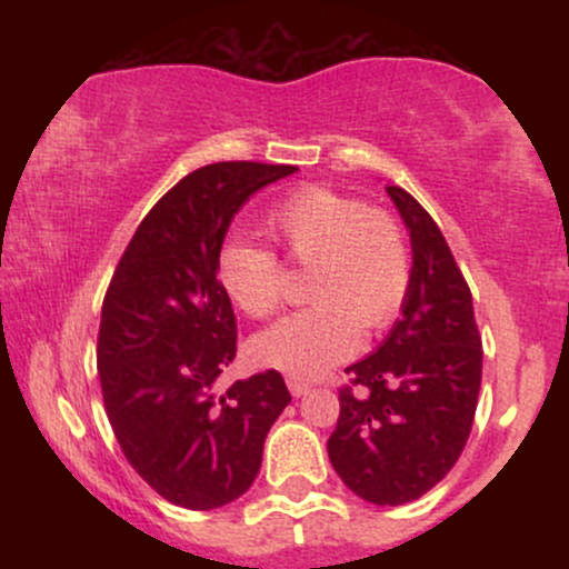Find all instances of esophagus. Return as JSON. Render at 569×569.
<instances>
[{
	"label": "esophagus",
	"instance_id": "esophagus-1",
	"mask_svg": "<svg viewBox=\"0 0 569 569\" xmlns=\"http://www.w3.org/2000/svg\"><path fill=\"white\" fill-rule=\"evenodd\" d=\"M286 385H289V390H291V396L293 398H299V396H305L307 390L312 388L310 382H305V380H299V377H293V375H289L286 377Z\"/></svg>",
	"mask_w": 569,
	"mask_h": 569
}]
</instances>
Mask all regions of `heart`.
Listing matches in <instances>:
<instances>
[{
    "instance_id": "heart-1",
    "label": "heart",
    "mask_w": 569,
    "mask_h": 569,
    "mask_svg": "<svg viewBox=\"0 0 569 569\" xmlns=\"http://www.w3.org/2000/svg\"><path fill=\"white\" fill-rule=\"evenodd\" d=\"M267 232L286 259L310 267V307L253 339L267 367L293 377H321L358 348V326L380 331L393 323L411 289L407 232L388 211L326 187L291 192L267 213ZM217 278L248 318H272L283 305V272L267 246L227 240L217 253Z\"/></svg>"
}]
</instances>
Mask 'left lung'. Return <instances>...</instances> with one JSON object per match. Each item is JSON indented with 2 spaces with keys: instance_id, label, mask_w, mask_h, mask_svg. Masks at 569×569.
<instances>
[{
  "instance_id": "left-lung-1",
  "label": "left lung",
  "mask_w": 569,
  "mask_h": 569,
  "mask_svg": "<svg viewBox=\"0 0 569 569\" xmlns=\"http://www.w3.org/2000/svg\"><path fill=\"white\" fill-rule=\"evenodd\" d=\"M411 240V289L377 352L345 371L329 460L375 506H403L433 489L471 436L481 388L473 299L430 213L388 187Z\"/></svg>"
}]
</instances>
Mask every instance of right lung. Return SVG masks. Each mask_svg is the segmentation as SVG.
Here are the masks:
<instances>
[{"instance_id": "right-lung-1", "label": "right lung", "mask_w": 569, "mask_h": 569, "mask_svg": "<svg viewBox=\"0 0 569 569\" xmlns=\"http://www.w3.org/2000/svg\"><path fill=\"white\" fill-rule=\"evenodd\" d=\"M293 171L238 160L184 176L143 217L103 297L96 361L117 443L160 498L189 511L253 485L267 430L291 401L276 369L221 380L238 323L217 253L240 206Z\"/></svg>"}]
</instances>
